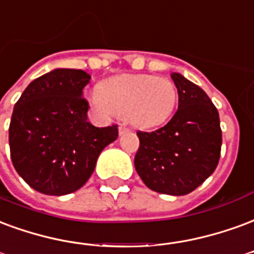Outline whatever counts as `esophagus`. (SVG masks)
Wrapping results in <instances>:
<instances>
[{
	"label": "esophagus",
	"instance_id": "34e87169",
	"mask_svg": "<svg viewBox=\"0 0 254 254\" xmlns=\"http://www.w3.org/2000/svg\"><path fill=\"white\" fill-rule=\"evenodd\" d=\"M128 131V128L126 127V126H119V134H125V132H127Z\"/></svg>",
	"mask_w": 254,
	"mask_h": 254
}]
</instances>
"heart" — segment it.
Returning a JSON list of instances; mask_svg holds the SVG:
<instances>
[{"instance_id":"heart-1","label":"heart","mask_w":254,"mask_h":254,"mask_svg":"<svg viewBox=\"0 0 254 254\" xmlns=\"http://www.w3.org/2000/svg\"><path fill=\"white\" fill-rule=\"evenodd\" d=\"M93 101L103 114L125 116L138 128H153L172 116L177 89L165 77L127 74L105 81L94 92Z\"/></svg>"}]
</instances>
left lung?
<instances>
[{"label":"left lung","instance_id":"1","mask_svg":"<svg viewBox=\"0 0 254 254\" xmlns=\"http://www.w3.org/2000/svg\"><path fill=\"white\" fill-rule=\"evenodd\" d=\"M179 109L169 123L153 132L138 131L135 169L146 187L158 193L181 196L203 184L221 157L219 114L201 88L172 73Z\"/></svg>","mask_w":254,"mask_h":254}]
</instances>
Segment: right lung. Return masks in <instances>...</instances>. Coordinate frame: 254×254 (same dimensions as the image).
<instances>
[{
	"instance_id": "1",
	"label": "right lung",
	"mask_w": 254,
	"mask_h": 254,
	"mask_svg": "<svg viewBox=\"0 0 254 254\" xmlns=\"http://www.w3.org/2000/svg\"><path fill=\"white\" fill-rule=\"evenodd\" d=\"M90 75L55 68L24 90L9 126L10 158L31 188L44 195L75 192L92 176L100 153L118 138V126L94 127L82 97Z\"/></svg>"
}]
</instances>
